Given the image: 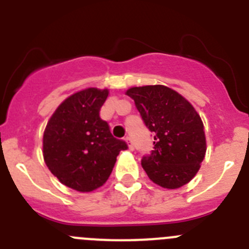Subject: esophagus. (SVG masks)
I'll return each mask as SVG.
<instances>
[{
  "label": "esophagus",
  "instance_id": "esophagus-1",
  "mask_svg": "<svg viewBox=\"0 0 249 249\" xmlns=\"http://www.w3.org/2000/svg\"><path fill=\"white\" fill-rule=\"evenodd\" d=\"M124 141L127 142V146H128V148L131 149V151H133V149H135V144H133V142H132L131 138L126 137V138H124Z\"/></svg>",
  "mask_w": 249,
  "mask_h": 249
}]
</instances>
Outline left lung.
Segmentation results:
<instances>
[{
	"mask_svg": "<svg viewBox=\"0 0 249 249\" xmlns=\"http://www.w3.org/2000/svg\"><path fill=\"white\" fill-rule=\"evenodd\" d=\"M144 124L155 135L153 151L141 164L153 183L176 190L197 175L206 156L199 114L183 96L162 85L127 89Z\"/></svg>",
	"mask_w": 249,
	"mask_h": 249,
	"instance_id": "left-lung-1",
	"label": "left lung"
}]
</instances>
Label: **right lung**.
Returning a JSON list of instances; mask_svg holds the SVG:
<instances>
[{"label": "right lung", "instance_id": "1", "mask_svg": "<svg viewBox=\"0 0 249 249\" xmlns=\"http://www.w3.org/2000/svg\"><path fill=\"white\" fill-rule=\"evenodd\" d=\"M108 89H86L57 107L43 133V160L54 177L78 192H91L106 183L124 141L112 136L100 109Z\"/></svg>", "mask_w": 249, "mask_h": 249}]
</instances>
